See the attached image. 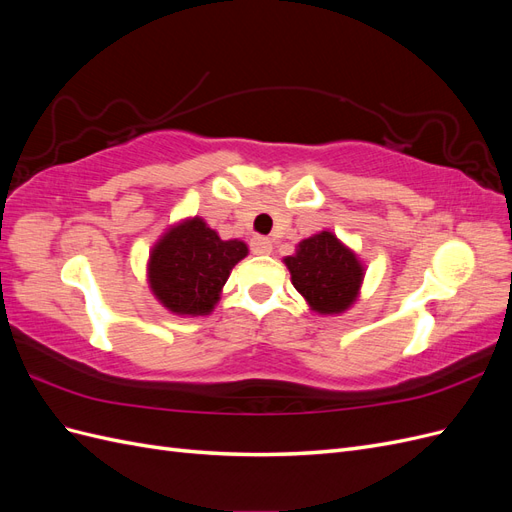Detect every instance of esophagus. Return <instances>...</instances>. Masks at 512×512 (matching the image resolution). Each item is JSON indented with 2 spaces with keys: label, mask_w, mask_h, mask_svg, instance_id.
<instances>
[{
  "label": "esophagus",
  "mask_w": 512,
  "mask_h": 512,
  "mask_svg": "<svg viewBox=\"0 0 512 512\" xmlns=\"http://www.w3.org/2000/svg\"><path fill=\"white\" fill-rule=\"evenodd\" d=\"M273 243L269 237H254L252 239V252L254 254H271Z\"/></svg>",
  "instance_id": "34e87169"
}]
</instances>
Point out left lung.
<instances>
[{
	"label": "left lung",
	"instance_id": "1",
	"mask_svg": "<svg viewBox=\"0 0 512 512\" xmlns=\"http://www.w3.org/2000/svg\"><path fill=\"white\" fill-rule=\"evenodd\" d=\"M284 262L292 286L318 314H342L359 297L363 265L329 230L303 239Z\"/></svg>",
	"mask_w": 512,
	"mask_h": 512
}]
</instances>
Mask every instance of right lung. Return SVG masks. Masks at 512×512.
Returning <instances> with one entry per match:
<instances>
[{"label":"right lung","mask_w":512,"mask_h":512,"mask_svg":"<svg viewBox=\"0 0 512 512\" xmlns=\"http://www.w3.org/2000/svg\"><path fill=\"white\" fill-rule=\"evenodd\" d=\"M247 256L243 241H222L200 218L170 228L149 256V286L179 316H205L218 303L232 267Z\"/></svg>","instance_id":"add662e5"}]
</instances>
